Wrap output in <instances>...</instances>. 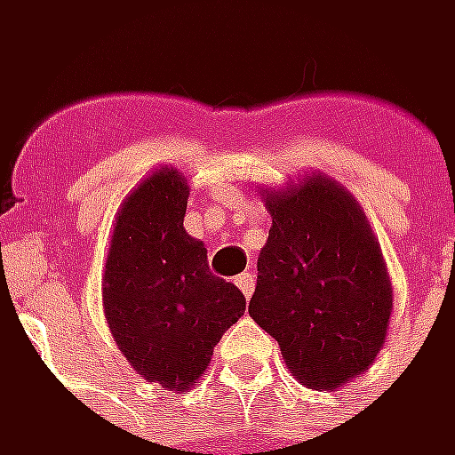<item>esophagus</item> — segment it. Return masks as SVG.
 <instances>
[{"label":"esophagus","instance_id":"1","mask_svg":"<svg viewBox=\"0 0 455 455\" xmlns=\"http://www.w3.org/2000/svg\"><path fill=\"white\" fill-rule=\"evenodd\" d=\"M235 285L243 291L245 298H250L252 291H255V275H252V270H245V273H240V275L235 277Z\"/></svg>","mask_w":455,"mask_h":455}]
</instances>
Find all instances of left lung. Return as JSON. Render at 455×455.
<instances>
[{"label":"left lung","instance_id":"left-lung-1","mask_svg":"<svg viewBox=\"0 0 455 455\" xmlns=\"http://www.w3.org/2000/svg\"><path fill=\"white\" fill-rule=\"evenodd\" d=\"M265 205L273 228L250 318L275 338L300 383L333 391L386 343L393 291L383 252L353 195L320 175L267 192Z\"/></svg>","mask_w":455,"mask_h":455}]
</instances>
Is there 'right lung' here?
I'll use <instances>...</instances> for the list:
<instances>
[{
  "label": "right lung",
  "mask_w": 455,
  "mask_h": 455,
  "mask_svg": "<svg viewBox=\"0 0 455 455\" xmlns=\"http://www.w3.org/2000/svg\"><path fill=\"white\" fill-rule=\"evenodd\" d=\"M188 180L152 172L115 220L105 263L107 325L149 383L188 391L205 373L222 333L245 313L233 283L210 273L207 250L185 233Z\"/></svg>",
  "instance_id": "add662e5"
}]
</instances>
